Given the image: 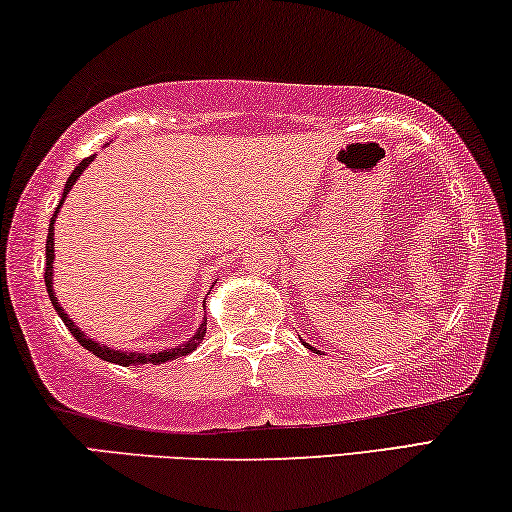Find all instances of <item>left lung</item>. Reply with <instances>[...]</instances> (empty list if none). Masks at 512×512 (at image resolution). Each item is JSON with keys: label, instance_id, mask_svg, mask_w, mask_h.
<instances>
[{"label": "left lung", "instance_id": "left-lung-1", "mask_svg": "<svg viewBox=\"0 0 512 512\" xmlns=\"http://www.w3.org/2000/svg\"><path fill=\"white\" fill-rule=\"evenodd\" d=\"M304 345H306V342H304ZM306 347H308V349H313V351H317V349H315V347H311V345H306Z\"/></svg>", "mask_w": 512, "mask_h": 512}]
</instances>
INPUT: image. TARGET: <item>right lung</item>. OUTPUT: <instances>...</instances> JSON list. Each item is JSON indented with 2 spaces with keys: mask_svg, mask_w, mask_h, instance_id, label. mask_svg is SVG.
<instances>
[{
  "mask_svg": "<svg viewBox=\"0 0 512 512\" xmlns=\"http://www.w3.org/2000/svg\"><path fill=\"white\" fill-rule=\"evenodd\" d=\"M92 158H95V154L88 156V158H83V161H81L77 167H74L72 174H70V179L65 181V190H63L61 204L65 201L67 192L72 190L74 183H77V179L83 174V170H86V167L92 163ZM61 204L56 206L52 220H49L47 249H45V286H47V295H49V299H52V304H54V308H56L58 317H61L63 324L67 326V331H70V333L74 335V340H77L83 349L92 351V354H95L97 358L108 360V363H115V365H124V367H129V365H145V363L161 365V363H165V360H174V358H179V356L190 354V351H195L199 342L204 340V335H206V320L199 324L197 333L192 335V338H190L188 342H183V345L174 347V349H163V351H158V354H147V351H142V354H138V351H115V349L106 347V345H99V342L88 338V335L83 333V331L79 329V326H74V322H72L70 317H67V313L63 311V306L58 304V299H56V295H54V288H52V279H54V270H52V263H54V222H56V213H58V208H61Z\"/></svg>",
  "mask_w": 512,
  "mask_h": 512,
  "instance_id": "1",
  "label": "right lung"
}]
</instances>
